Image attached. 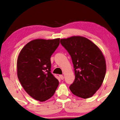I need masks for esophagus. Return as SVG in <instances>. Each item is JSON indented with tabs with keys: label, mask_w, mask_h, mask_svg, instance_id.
Segmentation results:
<instances>
[{
	"label": "esophagus",
	"mask_w": 120,
	"mask_h": 120,
	"mask_svg": "<svg viewBox=\"0 0 120 120\" xmlns=\"http://www.w3.org/2000/svg\"><path fill=\"white\" fill-rule=\"evenodd\" d=\"M59 77L60 78V79L61 80H63L64 79V76H63V75H59Z\"/></svg>",
	"instance_id": "1"
}]
</instances>
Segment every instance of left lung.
Returning <instances> with one entry per match:
<instances>
[{"label":"left lung","mask_w":120,"mask_h":120,"mask_svg":"<svg viewBox=\"0 0 120 120\" xmlns=\"http://www.w3.org/2000/svg\"><path fill=\"white\" fill-rule=\"evenodd\" d=\"M67 50L74 64L75 79L69 87L76 96L88 98L100 88L106 71V61L102 52L88 38L73 36L60 40Z\"/></svg>","instance_id":"left-lung-1"}]
</instances>
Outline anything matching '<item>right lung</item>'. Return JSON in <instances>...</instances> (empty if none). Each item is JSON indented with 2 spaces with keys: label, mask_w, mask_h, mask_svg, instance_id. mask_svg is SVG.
I'll return each instance as SVG.
<instances>
[{
  "label": "right lung",
  "mask_w": 120,
  "mask_h": 120,
  "mask_svg": "<svg viewBox=\"0 0 120 120\" xmlns=\"http://www.w3.org/2000/svg\"><path fill=\"white\" fill-rule=\"evenodd\" d=\"M59 43V38L33 40L24 46L18 56V78L26 92L36 100L50 98L59 84L51 73L50 60Z\"/></svg>",
  "instance_id": "1"
}]
</instances>
